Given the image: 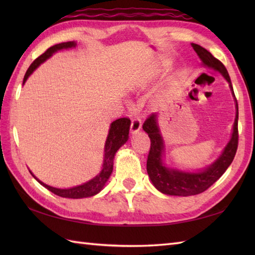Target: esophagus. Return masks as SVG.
I'll return each mask as SVG.
<instances>
[{
  "label": "esophagus",
  "mask_w": 255,
  "mask_h": 255,
  "mask_svg": "<svg viewBox=\"0 0 255 255\" xmlns=\"http://www.w3.org/2000/svg\"><path fill=\"white\" fill-rule=\"evenodd\" d=\"M141 119L138 118V117H133L131 119V123H130V131L131 133H137L140 131V129H141Z\"/></svg>",
  "instance_id": "34e87169"
}]
</instances>
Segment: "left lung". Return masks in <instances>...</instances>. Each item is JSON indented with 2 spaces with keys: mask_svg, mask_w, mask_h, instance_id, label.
<instances>
[{
  "mask_svg": "<svg viewBox=\"0 0 255 255\" xmlns=\"http://www.w3.org/2000/svg\"><path fill=\"white\" fill-rule=\"evenodd\" d=\"M192 46L194 50L197 52L198 57L202 59L204 66L217 70L229 82L232 94H234L236 100L237 115L232 137L225 148L223 154L207 169L197 173L171 170L163 165V163H162L163 140H162L158 124H156V115L151 114L145 119L142 128L149 134L151 141L147 160V171L150 180L161 193L174 195V196H191V195H197L208 189L216 181L219 180L220 176L224 174L226 170L228 169V166L232 163L238 149V141H239V132H238V116H239V113H238V103L234 89H232L229 73L227 71L224 63L219 61L218 59H216L208 50H206L205 48L196 44H192Z\"/></svg>",
  "mask_w": 255,
  "mask_h": 255,
  "instance_id": "8db88e82",
  "label": "left lung"
}]
</instances>
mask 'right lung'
Instances as JSON below:
<instances>
[{"mask_svg":"<svg viewBox=\"0 0 255 255\" xmlns=\"http://www.w3.org/2000/svg\"><path fill=\"white\" fill-rule=\"evenodd\" d=\"M74 46H75L74 41H68V42H61V44H58L48 48L42 55H40L37 59H35L34 62L30 64L28 69H27L23 82L25 83L27 78H28L32 73V71H34V70L39 66L40 63L46 61L48 58L51 57L53 52L64 49V48H71ZM129 127H130V119L127 117L116 119L115 122L112 123L110 132H108L106 143H105V150H104L105 155H104V163H103V170L101 171L99 175L93 178V180L84 183L83 185H79V186L67 188V189H60V188H55L47 185V184L40 182L34 175L32 176H34L42 186H45L47 189H49L51 193L58 195V196L66 197V198H84V197L93 196V195L101 192V189L104 187L105 183L107 182L108 177L111 176L113 172L114 155H115V153L117 152V150L128 140Z\"/></svg>","mask_w":255,"mask_h":255,"instance_id":"1","label":"right lung"}]
</instances>
